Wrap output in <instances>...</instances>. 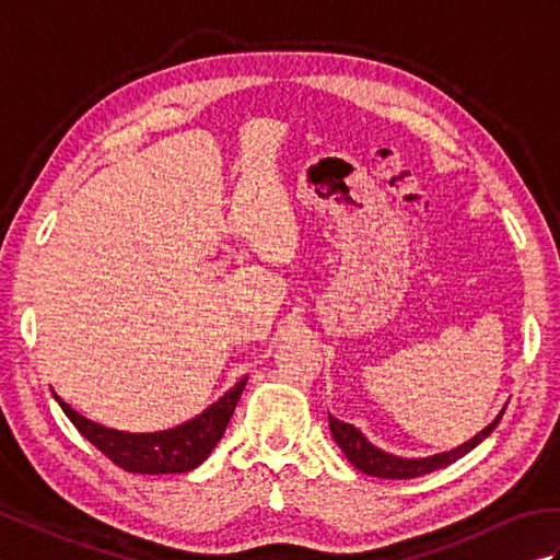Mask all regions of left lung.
Wrapping results in <instances>:
<instances>
[{"mask_svg": "<svg viewBox=\"0 0 560 560\" xmlns=\"http://www.w3.org/2000/svg\"><path fill=\"white\" fill-rule=\"evenodd\" d=\"M505 409L495 416V421L483 428L481 433L474 435L467 443L450 450V452H440V455L433 457H421V459H407V457H397L389 455V452H383L380 447H375L371 440H368L359 428L351 423H343L335 416H329V431L335 435L337 445L341 447L343 455L353 464L355 469L368 474V477H377V479H416L423 477V474H431L435 469H443L447 464H452L455 459L467 455L469 450L477 447L483 438H489L493 433V428L498 425V421L503 419Z\"/></svg>", "mask_w": 560, "mask_h": 560, "instance_id": "left-lung-1", "label": "left lung"}]
</instances>
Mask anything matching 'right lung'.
I'll return each mask as SVG.
<instances>
[{
    "label": "right lung",
    "mask_w": 560,
    "mask_h": 560,
    "mask_svg": "<svg viewBox=\"0 0 560 560\" xmlns=\"http://www.w3.org/2000/svg\"><path fill=\"white\" fill-rule=\"evenodd\" d=\"M245 383L247 377L235 383V387L195 419L159 433H125L105 428L77 413L55 392L52 395L67 413V419L77 425V431L120 469L132 474H183L199 467L217 447L235 411V404L243 395Z\"/></svg>",
    "instance_id": "right-lung-1"
}]
</instances>
